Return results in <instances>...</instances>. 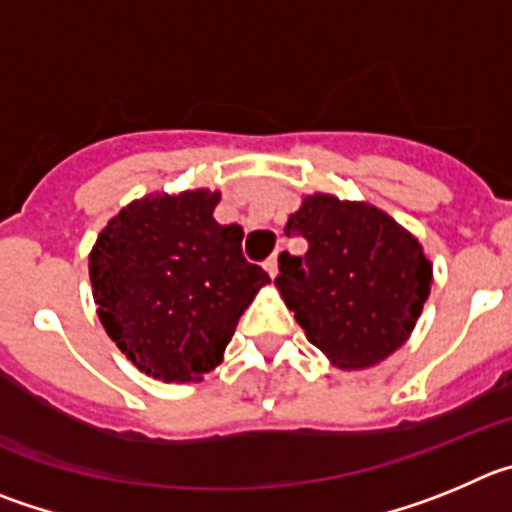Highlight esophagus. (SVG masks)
I'll list each match as a JSON object with an SVG mask.
<instances>
[{
    "instance_id": "obj_1",
    "label": "esophagus",
    "mask_w": 512,
    "mask_h": 512,
    "mask_svg": "<svg viewBox=\"0 0 512 512\" xmlns=\"http://www.w3.org/2000/svg\"><path fill=\"white\" fill-rule=\"evenodd\" d=\"M265 270L270 275H273V278H275V275H278V252H273V255L267 257V260H265Z\"/></svg>"
}]
</instances>
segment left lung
Returning a JSON list of instances; mask_svg holds the SVG:
<instances>
[{"instance_id": "obj_1", "label": "left lung", "mask_w": 512, "mask_h": 512, "mask_svg": "<svg viewBox=\"0 0 512 512\" xmlns=\"http://www.w3.org/2000/svg\"><path fill=\"white\" fill-rule=\"evenodd\" d=\"M285 234L308 250L278 257L275 285L334 365L370 367L408 339L431 290V262L388 214L316 193L290 214Z\"/></svg>"}]
</instances>
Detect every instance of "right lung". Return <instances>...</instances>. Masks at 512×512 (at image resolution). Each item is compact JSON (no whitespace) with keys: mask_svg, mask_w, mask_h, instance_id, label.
Listing matches in <instances>:
<instances>
[{"mask_svg":"<svg viewBox=\"0 0 512 512\" xmlns=\"http://www.w3.org/2000/svg\"><path fill=\"white\" fill-rule=\"evenodd\" d=\"M219 193H155L119 211L89 257L99 319L145 375L199 380L232 342L239 316L270 283L242 255L245 229L219 224Z\"/></svg>","mask_w":512,"mask_h":512,"instance_id":"1","label":"right lung"}]
</instances>
